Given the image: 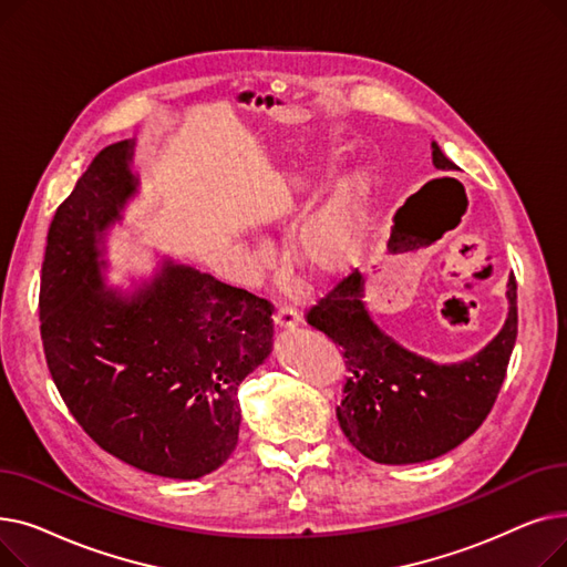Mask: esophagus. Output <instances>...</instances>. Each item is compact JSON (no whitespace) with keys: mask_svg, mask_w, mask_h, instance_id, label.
I'll return each mask as SVG.
<instances>
[{"mask_svg":"<svg viewBox=\"0 0 567 567\" xmlns=\"http://www.w3.org/2000/svg\"><path fill=\"white\" fill-rule=\"evenodd\" d=\"M274 321H276L278 331H293L296 326L301 323V315H299V310L291 308V306H280L278 312L274 315Z\"/></svg>","mask_w":567,"mask_h":567,"instance_id":"esophagus-1","label":"esophagus"}]
</instances>
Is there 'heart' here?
<instances>
[{"label": "heart", "instance_id": "heart-1", "mask_svg": "<svg viewBox=\"0 0 567 567\" xmlns=\"http://www.w3.org/2000/svg\"><path fill=\"white\" fill-rule=\"evenodd\" d=\"M368 195L370 178L365 169H347L333 178L329 193L301 223L293 252L312 280L331 282L344 276L359 259Z\"/></svg>", "mask_w": 567, "mask_h": 567}]
</instances>
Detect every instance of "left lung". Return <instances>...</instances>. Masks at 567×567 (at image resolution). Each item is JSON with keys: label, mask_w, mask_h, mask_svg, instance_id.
I'll use <instances>...</instances> for the list:
<instances>
[{"label": "left lung", "mask_w": 567, "mask_h": 567, "mask_svg": "<svg viewBox=\"0 0 567 567\" xmlns=\"http://www.w3.org/2000/svg\"><path fill=\"white\" fill-rule=\"evenodd\" d=\"M432 163L457 165L432 142ZM508 317L471 359L434 363L383 333L365 306L359 271L310 308L308 323L342 347L349 370L338 421L355 451L377 464H419L457 449L492 411L517 340V282L508 278Z\"/></svg>", "instance_id": "1"}]
</instances>
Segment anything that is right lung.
I'll use <instances>...</instances> for the list:
<instances>
[{
    "label": "right lung",
    "mask_w": 567,
    "mask_h": 567,
    "mask_svg": "<svg viewBox=\"0 0 567 567\" xmlns=\"http://www.w3.org/2000/svg\"><path fill=\"white\" fill-rule=\"evenodd\" d=\"M133 156V140L105 146L52 218L39 296L45 361L103 451L197 481L236 449V393L271 353V303L169 257L133 289L107 285L105 236L140 190Z\"/></svg>",
    "instance_id": "obj_1"
}]
</instances>
